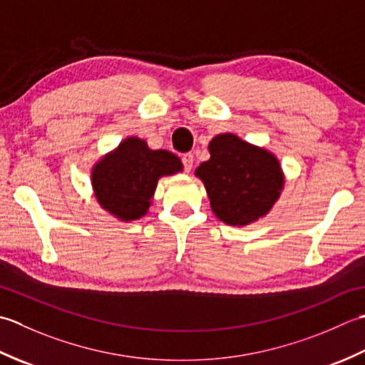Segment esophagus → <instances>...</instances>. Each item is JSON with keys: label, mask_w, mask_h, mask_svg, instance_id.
<instances>
[{"label": "esophagus", "mask_w": 365, "mask_h": 365, "mask_svg": "<svg viewBox=\"0 0 365 365\" xmlns=\"http://www.w3.org/2000/svg\"><path fill=\"white\" fill-rule=\"evenodd\" d=\"M181 160H182V165H184V170H185V172H190V170H192V165H193V154H192V153L184 154L182 158H181Z\"/></svg>", "instance_id": "esophagus-1"}]
</instances>
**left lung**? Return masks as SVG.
<instances>
[{
    "mask_svg": "<svg viewBox=\"0 0 365 365\" xmlns=\"http://www.w3.org/2000/svg\"><path fill=\"white\" fill-rule=\"evenodd\" d=\"M211 159L195 175L205 182L214 214L228 225H247L271 210L284 187L277 159L266 150L222 133L210 143Z\"/></svg>",
    "mask_w": 365,
    "mask_h": 365,
    "instance_id": "8db88e82",
    "label": "left lung"
}]
</instances>
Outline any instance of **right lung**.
Instances as JSON below:
<instances>
[{"label": "right lung", "instance_id": "obj_1", "mask_svg": "<svg viewBox=\"0 0 365 365\" xmlns=\"http://www.w3.org/2000/svg\"><path fill=\"white\" fill-rule=\"evenodd\" d=\"M181 160L168 151H153L143 140L128 138L93 170V187L102 207L123 220L150 210L160 176L181 172Z\"/></svg>", "mask_w": 365, "mask_h": 365}]
</instances>
